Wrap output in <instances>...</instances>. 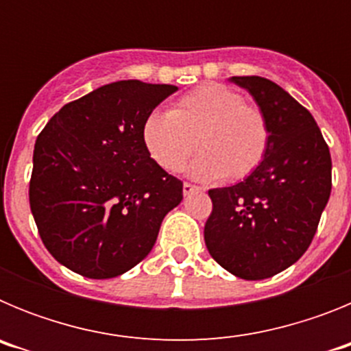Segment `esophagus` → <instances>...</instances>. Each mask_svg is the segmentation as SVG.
I'll return each instance as SVG.
<instances>
[{"label":"esophagus","instance_id":"obj_1","mask_svg":"<svg viewBox=\"0 0 351 351\" xmlns=\"http://www.w3.org/2000/svg\"><path fill=\"white\" fill-rule=\"evenodd\" d=\"M198 190H200L198 186L190 184V182H184V184H182V193H184V197H188V195H191L193 191H198Z\"/></svg>","mask_w":351,"mask_h":351}]
</instances>
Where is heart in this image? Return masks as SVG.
<instances>
[{
	"mask_svg": "<svg viewBox=\"0 0 351 351\" xmlns=\"http://www.w3.org/2000/svg\"><path fill=\"white\" fill-rule=\"evenodd\" d=\"M142 142L161 169L179 172L190 165L197 179H243L267 154L269 125L262 110L223 84H204L186 93L169 112L153 110L142 125Z\"/></svg>",
	"mask_w": 351,
	"mask_h": 351,
	"instance_id": "b5f03b06",
	"label": "heart"
}]
</instances>
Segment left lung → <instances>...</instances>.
<instances>
[{
  "label": "left lung",
  "instance_id": "8db88e82",
  "mask_svg": "<svg viewBox=\"0 0 351 351\" xmlns=\"http://www.w3.org/2000/svg\"><path fill=\"white\" fill-rule=\"evenodd\" d=\"M267 119L269 147L244 181L209 190L204 239L210 256L241 280H265L306 253L332 188V161L315 117L263 77H232Z\"/></svg>",
  "mask_w": 351,
  "mask_h": 351
}]
</instances>
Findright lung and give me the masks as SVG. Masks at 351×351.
<instances>
[{"label": "right lung", "instance_id": "right-lung-1", "mask_svg": "<svg viewBox=\"0 0 351 351\" xmlns=\"http://www.w3.org/2000/svg\"><path fill=\"white\" fill-rule=\"evenodd\" d=\"M170 84L117 80L64 105L33 151L29 206L61 265L91 280L125 274L149 255L182 182L149 156L142 125Z\"/></svg>", "mask_w": 351, "mask_h": 351}]
</instances>
